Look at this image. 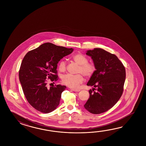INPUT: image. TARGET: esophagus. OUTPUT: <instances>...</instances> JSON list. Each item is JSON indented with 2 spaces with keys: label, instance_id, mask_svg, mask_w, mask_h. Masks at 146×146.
Here are the masks:
<instances>
[{
  "label": "esophagus",
  "instance_id": "1",
  "mask_svg": "<svg viewBox=\"0 0 146 146\" xmlns=\"http://www.w3.org/2000/svg\"><path fill=\"white\" fill-rule=\"evenodd\" d=\"M72 90L74 92H79L80 91V90H79V89H72Z\"/></svg>",
  "mask_w": 146,
  "mask_h": 146
}]
</instances>
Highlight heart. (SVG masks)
I'll return each mask as SVG.
<instances>
[{"label": "heart", "mask_w": 146, "mask_h": 146, "mask_svg": "<svg viewBox=\"0 0 146 146\" xmlns=\"http://www.w3.org/2000/svg\"><path fill=\"white\" fill-rule=\"evenodd\" d=\"M72 58L80 66L78 72L82 73L86 77H91L96 71V67L92 63L88 62V59L83 54L78 53L73 56ZM66 64L65 61L61 60L58 64V69L61 72L65 71ZM84 81V77L81 74H65L62 77V83L72 89H77Z\"/></svg>", "instance_id": "obj_1"}]
</instances>
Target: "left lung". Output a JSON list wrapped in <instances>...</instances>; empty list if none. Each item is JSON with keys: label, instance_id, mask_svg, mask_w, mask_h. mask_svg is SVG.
Here are the masks:
<instances>
[{"label": "left lung", "instance_id": "1", "mask_svg": "<svg viewBox=\"0 0 146 146\" xmlns=\"http://www.w3.org/2000/svg\"><path fill=\"white\" fill-rule=\"evenodd\" d=\"M86 54L91 57L96 70L87 83L93 88L89 91L90 96L84 107L91 113L101 114L111 109L121 97L125 68L117 56L101 48L87 50Z\"/></svg>", "mask_w": 146, "mask_h": 146}]
</instances>
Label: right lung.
Returning a JSON list of instances; mask_svg holds the SVG:
<instances>
[{
  "mask_svg": "<svg viewBox=\"0 0 146 146\" xmlns=\"http://www.w3.org/2000/svg\"><path fill=\"white\" fill-rule=\"evenodd\" d=\"M74 49L50 43L29 51L22 60L19 72L20 82L28 102L37 111L48 113L58 106L66 87L60 84L47 88V78L58 80L57 64Z\"/></svg>",
  "mask_w": 146,
  "mask_h": 146,
  "instance_id": "add662e5",
  "label": "right lung"
}]
</instances>
